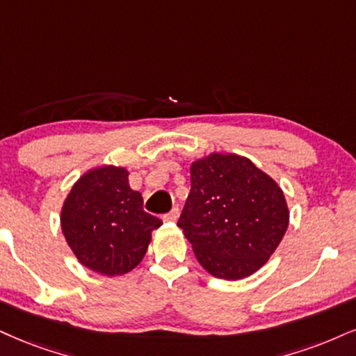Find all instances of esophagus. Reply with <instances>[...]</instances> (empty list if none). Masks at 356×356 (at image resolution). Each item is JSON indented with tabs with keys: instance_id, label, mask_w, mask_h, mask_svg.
<instances>
[{
	"instance_id": "1",
	"label": "esophagus",
	"mask_w": 356,
	"mask_h": 356,
	"mask_svg": "<svg viewBox=\"0 0 356 356\" xmlns=\"http://www.w3.org/2000/svg\"><path fill=\"white\" fill-rule=\"evenodd\" d=\"M178 216H179V209H178V208H173L168 214H165L163 221H166V222H175V221H177V219H178Z\"/></svg>"
}]
</instances>
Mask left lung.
Instances as JSON below:
<instances>
[{
    "label": "left lung",
    "instance_id": "8db88e82",
    "mask_svg": "<svg viewBox=\"0 0 356 356\" xmlns=\"http://www.w3.org/2000/svg\"><path fill=\"white\" fill-rule=\"evenodd\" d=\"M190 175L191 191L178 227L214 277H249L269 261L289 227L282 188L236 153L198 158Z\"/></svg>",
    "mask_w": 356,
    "mask_h": 356
}]
</instances>
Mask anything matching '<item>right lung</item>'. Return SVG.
Listing matches in <instances>:
<instances>
[{
    "label": "right lung",
    "mask_w": 356,
    "mask_h": 356,
    "mask_svg": "<svg viewBox=\"0 0 356 356\" xmlns=\"http://www.w3.org/2000/svg\"><path fill=\"white\" fill-rule=\"evenodd\" d=\"M161 221L143 211V198L129 185V170L102 165L74 183L60 209V229L87 269L113 277L135 269Z\"/></svg>",
    "instance_id": "right-lung-1"
}]
</instances>
